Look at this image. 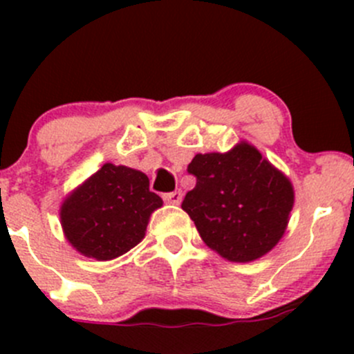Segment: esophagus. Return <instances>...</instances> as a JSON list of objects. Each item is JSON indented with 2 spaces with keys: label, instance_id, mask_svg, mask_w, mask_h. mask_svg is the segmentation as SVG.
<instances>
[{
  "label": "esophagus",
  "instance_id": "1",
  "mask_svg": "<svg viewBox=\"0 0 354 354\" xmlns=\"http://www.w3.org/2000/svg\"><path fill=\"white\" fill-rule=\"evenodd\" d=\"M164 200H166L167 203H173V205H178V203H181V198H183V192L181 190H174L171 192V194H164Z\"/></svg>",
  "mask_w": 354,
  "mask_h": 354
}]
</instances>
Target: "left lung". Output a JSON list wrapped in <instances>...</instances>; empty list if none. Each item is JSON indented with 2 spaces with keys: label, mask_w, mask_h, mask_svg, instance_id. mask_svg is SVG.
<instances>
[{
  "label": "left lung",
  "mask_w": 354,
  "mask_h": 354,
  "mask_svg": "<svg viewBox=\"0 0 354 354\" xmlns=\"http://www.w3.org/2000/svg\"><path fill=\"white\" fill-rule=\"evenodd\" d=\"M197 185L181 209L203 243L230 262H253L283 238L295 190L283 171L248 142L227 152L197 154L188 164Z\"/></svg>",
  "instance_id": "obj_1"
}]
</instances>
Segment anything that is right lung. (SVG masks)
<instances>
[{
  "mask_svg": "<svg viewBox=\"0 0 354 354\" xmlns=\"http://www.w3.org/2000/svg\"><path fill=\"white\" fill-rule=\"evenodd\" d=\"M162 198L149 190L142 171L106 162L78 185L59 207L68 243L84 257L113 260L144 240Z\"/></svg>",
  "mask_w": 354,
  "mask_h": 354,
  "instance_id": "1",
  "label": "right lung"
}]
</instances>
